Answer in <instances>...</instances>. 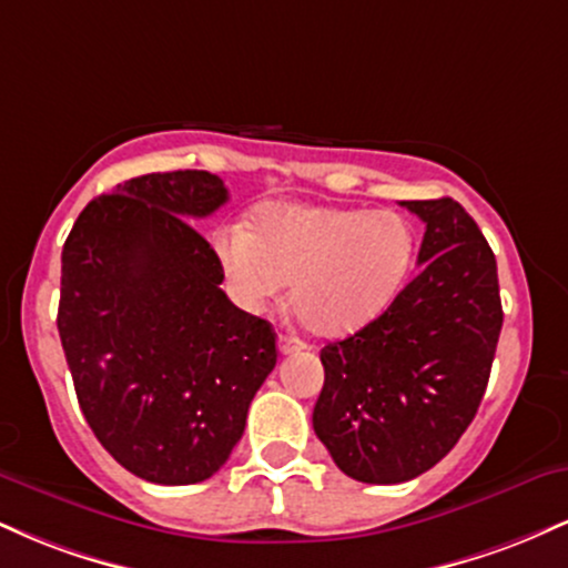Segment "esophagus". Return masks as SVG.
<instances>
[{"label": "esophagus", "instance_id": "34e87169", "mask_svg": "<svg viewBox=\"0 0 568 568\" xmlns=\"http://www.w3.org/2000/svg\"><path fill=\"white\" fill-rule=\"evenodd\" d=\"M304 347H306V344L302 342V338L288 336V334H280V336H277V349H280V355H293V352H302Z\"/></svg>", "mask_w": 568, "mask_h": 568}]
</instances>
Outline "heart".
<instances>
[{
  "instance_id": "heart-1",
  "label": "heart",
  "mask_w": 568,
  "mask_h": 568,
  "mask_svg": "<svg viewBox=\"0 0 568 568\" xmlns=\"http://www.w3.org/2000/svg\"><path fill=\"white\" fill-rule=\"evenodd\" d=\"M230 296L262 310L285 291L315 334L344 336L382 315L414 264V226L397 211L275 202L256 226L221 224L211 237Z\"/></svg>"
}]
</instances>
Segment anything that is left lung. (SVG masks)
<instances>
[{"label":"left lung","mask_w":568,"mask_h":568,"mask_svg":"<svg viewBox=\"0 0 568 568\" xmlns=\"http://www.w3.org/2000/svg\"><path fill=\"white\" fill-rule=\"evenodd\" d=\"M425 221L419 272L376 321L321 349L312 427L363 484H403L456 446L484 400L501 331L497 258L452 197L400 202Z\"/></svg>","instance_id":"obj_1"}]
</instances>
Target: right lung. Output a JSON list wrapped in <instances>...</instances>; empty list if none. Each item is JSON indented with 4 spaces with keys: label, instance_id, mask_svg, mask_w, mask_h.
Instances as JSON below:
<instances>
[{
    "label": "right lung",
    "instance_id": "add662e5",
    "mask_svg": "<svg viewBox=\"0 0 568 568\" xmlns=\"http://www.w3.org/2000/svg\"><path fill=\"white\" fill-rule=\"evenodd\" d=\"M230 200L207 171L149 173L90 200L61 253L58 334L101 446L149 484L211 478L277 363L275 331L221 291L189 221Z\"/></svg>",
    "mask_w": 568,
    "mask_h": 568
}]
</instances>
